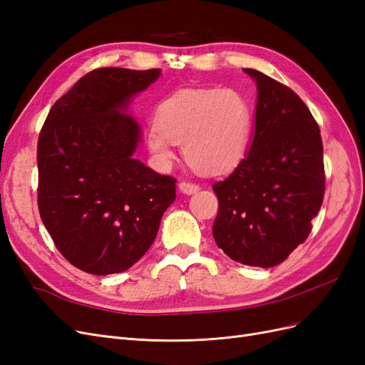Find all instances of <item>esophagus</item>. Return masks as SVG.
I'll return each instance as SVG.
<instances>
[{
    "label": "esophagus",
    "mask_w": 365,
    "mask_h": 365,
    "mask_svg": "<svg viewBox=\"0 0 365 365\" xmlns=\"http://www.w3.org/2000/svg\"><path fill=\"white\" fill-rule=\"evenodd\" d=\"M178 187H180V190L185 195H193V193L200 190V185L195 184V182H190V181H181L178 184Z\"/></svg>",
    "instance_id": "obj_1"
}]
</instances>
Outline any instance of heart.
Returning <instances> with one entry per match:
<instances>
[{
    "label": "heart",
    "mask_w": 365,
    "mask_h": 365,
    "mask_svg": "<svg viewBox=\"0 0 365 365\" xmlns=\"http://www.w3.org/2000/svg\"><path fill=\"white\" fill-rule=\"evenodd\" d=\"M250 126L248 101L235 88H184L158 106L146 145L163 164L175 158L173 145H182L184 158L196 172L219 175L244 158Z\"/></svg>",
    "instance_id": "heart-1"
}]
</instances>
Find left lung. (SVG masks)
Returning <instances> with one entry per match:
<instances>
[{
    "instance_id": "1",
    "label": "left lung",
    "mask_w": 365,
    "mask_h": 365,
    "mask_svg": "<svg viewBox=\"0 0 365 365\" xmlns=\"http://www.w3.org/2000/svg\"><path fill=\"white\" fill-rule=\"evenodd\" d=\"M244 71L257 85L254 137L235 172L213 184V237L235 262L271 268L307 239L323 204V141L291 88L257 70Z\"/></svg>"
}]
</instances>
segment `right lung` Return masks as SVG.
Masks as SVG:
<instances>
[{
    "label": "right lung",
    "instance_id": "add662e5",
    "mask_svg": "<svg viewBox=\"0 0 365 365\" xmlns=\"http://www.w3.org/2000/svg\"><path fill=\"white\" fill-rule=\"evenodd\" d=\"M161 74L97 68L53 105L38 140V207L54 245L88 274L123 272L157 237L175 201L172 176L134 153L141 126L134 97Z\"/></svg>",
    "mask_w": 365,
    "mask_h": 365
}]
</instances>
